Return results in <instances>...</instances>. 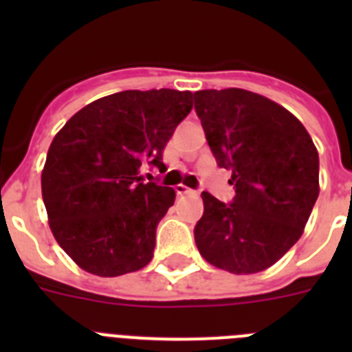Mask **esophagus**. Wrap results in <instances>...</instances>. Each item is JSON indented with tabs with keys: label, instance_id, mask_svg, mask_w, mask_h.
Segmentation results:
<instances>
[{
	"label": "esophagus",
	"instance_id": "34e87169",
	"mask_svg": "<svg viewBox=\"0 0 352 352\" xmlns=\"http://www.w3.org/2000/svg\"><path fill=\"white\" fill-rule=\"evenodd\" d=\"M176 194H178V195H190V194H194V190H192V188H188L186 185H176Z\"/></svg>",
	"mask_w": 352,
	"mask_h": 352
}]
</instances>
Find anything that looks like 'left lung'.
Returning a JSON list of instances; mask_svg holds the SVG:
<instances>
[{"instance_id": "8db88e82", "label": "left lung", "mask_w": 352, "mask_h": 352, "mask_svg": "<svg viewBox=\"0 0 352 352\" xmlns=\"http://www.w3.org/2000/svg\"><path fill=\"white\" fill-rule=\"evenodd\" d=\"M195 113L236 197L203 192L195 245L210 264L236 275L270 268L296 243L319 195V155L294 114L239 88L194 93Z\"/></svg>"}]
</instances>
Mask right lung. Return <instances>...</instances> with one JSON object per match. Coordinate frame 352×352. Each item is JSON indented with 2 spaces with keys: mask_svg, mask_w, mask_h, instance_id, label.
<instances>
[{
  "mask_svg": "<svg viewBox=\"0 0 352 352\" xmlns=\"http://www.w3.org/2000/svg\"><path fill=\"white\" fill-rule=\"evenodd\" d=\"M192 93L129 89L102 96L56 133L42 197L56 241L84 272L120 276L153 259L157 226L174 204L170 186L142 183L192 111Z\"/></svg>",
  "mask_w": 352,
  "mask_h": 352,
  "instance_id": "obj_1",
  "label": "right lung"
}]
</instances>
